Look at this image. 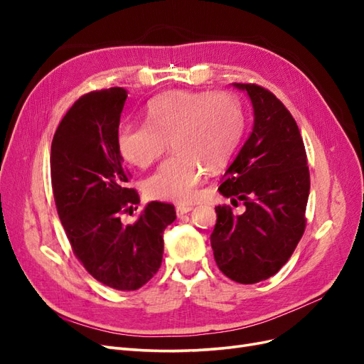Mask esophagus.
<instances>
[{
    "instance_id": "obj_1",
    "label": "esophagus",
    "mask_w": 364,
    "mask_h": 364,
    "mask_svg": "<svg viewBox=\"0 0 364 364\" xmlns=\"http://www.w3.org/2000/svg\"><path fill=\"white\" fill-rule=\"evenodd\" d=\"M193 211V206L191 205H179L178 208H176V214H178V217H182L185 215L186 213Z\"/></svg>"
}]
</instances>
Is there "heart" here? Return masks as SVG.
Here are the masks:
<instances>
[{"label":"heart","instance_id":"b5f03b06","mask_svg":"<svg viewBox=\"0 0 364 364\" xmlns=\"http://www.w3.org/2000/svg\"><path fill=\"white\" fill-rule=\"evenodd\" d=\"M245 132V114L230 92L170 91L147 107V124L118 129L117 147L129 164L147 168L171 142L174 155L146 179L147 196L190 202L205 170L218 171L232 158Z\"/></svg>","mask_w":364,"mask_h":364}]
</instances>
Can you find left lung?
Segmentation results:
<instances>
[{
	"label": "left lung",
	"instance_id": "1",
	"mask_svg": "<svg viewBox=\"0 0 364 364\" xmlns=\"http://www.w3.org/2000/svg\"><path fill=\"white\" fill-rule=\"evenodd\" d=\"M232 85L250 98L253 129L218 191L246 209L235 215L228 205L215 206L211 246L229 279L255 284L278 273L304 235L310 170L299 127L282 102L255 83Z\"/></svg>",
	"mask_w": 364,
	"mask_h": 364
}]
</instances>
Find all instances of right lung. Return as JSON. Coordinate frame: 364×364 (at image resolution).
Here are the masks:
<instances>
[{
	"label": "right lung",
	"mask_w": 364,
	"mask_h": 364,
	"mask_svg": "<svg viewBox=\"0 0 364 364\" xmlns=\"http://www.w3.org/2000/svg\"><path fill=\"white\" fill-rule=\"evenodd\" d=\"M127 91L123 87L82 95L60 121L51 142L54 202L74 255L107 287L132 291L161 267L164 230L174 206L150 202L134 225L121 214L139 203L127 188L117 134Z\"/></svg>",
	"instance_id": "right-lung-1"
}]
</instances>
